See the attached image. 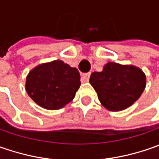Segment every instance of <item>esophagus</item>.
<instances>
[{
    "label": "esophagus",
    "instance_id": "1",
    "mask_svg": "<svg viewBox=\"0 0 159 159\" xmlns=\"http://www.w3.org/2000/svg\"><path fill=\"white\" fill-rule=\"evenodd\" d=\"M89 77H90V72L83 73L82 75H81V81H82V82H87V81H89Z\"/></svg>",
    "mask_w": 159,
    "mask_h": 159
}]
</instances>
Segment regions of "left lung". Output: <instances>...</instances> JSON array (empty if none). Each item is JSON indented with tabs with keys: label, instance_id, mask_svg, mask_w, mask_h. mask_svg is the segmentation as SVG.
<instances>
[{
	"label": "left lung",
	"instance_id": "left-lung-1",
	"mask_svg": "<svg viewBox=\"0 0 159 159\" xmlns=\"http://www.w3.org/2000/svg\"><path fill=\"white\" fill-rule=\"evenodd\" d=\"M89 82L102 104L109 111H118L139 99L145 89L146 77L137 67L108 63L102 71L91 74Z\"/></svg>",
	"mask_w": 159,
	"mask_h": 159
}]
</instances>
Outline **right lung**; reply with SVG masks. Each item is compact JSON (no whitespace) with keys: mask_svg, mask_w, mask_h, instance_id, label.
Wrapping results in <instances>:
<instances>
[{"mask_svg":"<svg viewBox=\"0 0 159 159\" xmlns=\"http://www.w3.org/2000/svg\"><path fill=\"white\" fill-rule=\"evenodd\" d=\"M80 86L79 70L61 60H56L31 70L25 89L29 96L40 106L57 110L75 97Z\"/></svg>","mask_w":159,"mask_h":159,"instance_id":"add662e5","label":"right lung"}]
</instances>
